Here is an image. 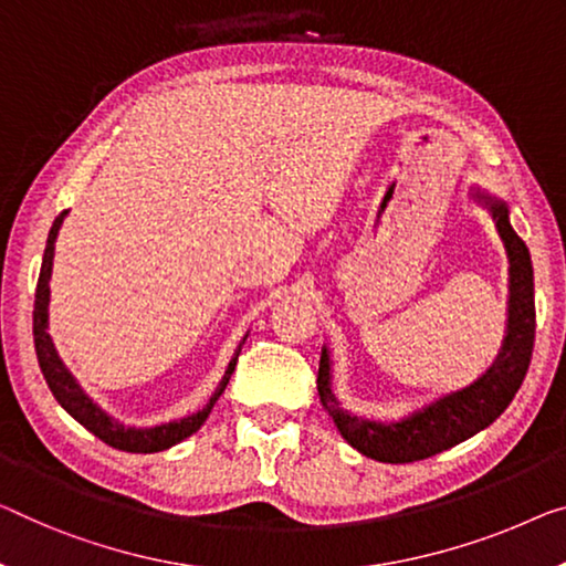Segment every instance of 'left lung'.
Wrapping results in <instances>:
<instances>
[{
	"label": "left lung",
	"instance_id": "1",
	"mask_svg": "<svg viewBox=\"0 0 566 566\" xmlns=\"http://www.w3.org/2000/svg\"><path fill=\"white\" fill-rule=\"evenodd\" d=\"M475 200L493 213L495 229H499L505 254H509V331H505L503 348L495 364L488 368L468 389L442 396L432 407L417 411L401 421H368L353 417L337 407V399L331 389V356L323 348L317 370L319 401L327 415L333 417L335 427L340 429L345 442L356 447L360 454L378 462H417L432 454H440L450 447L465 442L468 437L478 434L480 429L493 424L513 396L524 384L526 370L534 353L536 333V307H534V266L531 254L521 235L511 229L509 208L485 192H475Z\"/></svg>",
	"mask_w": 566,
	"mask_h": 566
}]
</instances>
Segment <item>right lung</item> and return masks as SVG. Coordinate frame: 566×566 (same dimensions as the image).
<instances>
[{
  "label": "right lung",
  "instance_id": "1",
  "mask_svg": "<svg viewBox=\"0 0 566 566\" xmlns=\"http://www.w3.org/2000/svg\"><path fill=\"white\" fill-rule=\"evenodd\" d=\"M67 210H63L61 216L55 218L53 229L48 233V247L45 254H42V266H40V276H38V290H35V310H32V335H35V353H38V364L42 376L50 386V391L57 399V403L71 415L75 421H81L88 432H94L101 442H106L108 447H116V450L124 452H163L167 447H172L177 442H182L185 437H190L192 432H198L202 421L208 419L210 409L218 401V396L223 394L226 384L235 368V360H239L241 345L235 350V356L231 358L229 368H226L223 381L218 384L216 394L210 396V401L202 407L198 415H190L180 421H170V424H159L151 429H134V427H124L119 421H114L106 411H101L94 401L88 399L86 394L81 391V386L75 384V378L67 374V368L63 366V360L57 358L55 345L48 335V302H50V274H53V254H55V239L57 231H61V223L65 218ZM247 340V337H243Z\"/></svg>",
  "mask_w": 566,
  "mask_h": 566
}]
</instances>
